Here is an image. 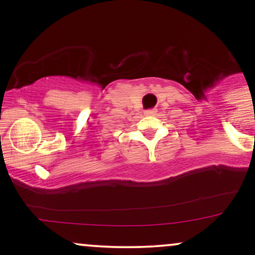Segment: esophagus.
<instances>
[{
  "instance_id": "1",
  "label": "esophagus",
  "mask_w": 255,
  "mask_h": 255,
  "mask_svg": "<svg viewBox=\"0 0 255 255\" xmlns=\"http://www.w3.org/2000/svg\"><path fill=\"white\" fill-rule=\"evenodd\" d=\"M156 114V110L154 109H151V110H146L145 111V115L146 116H151V115H154Z\"/></svg>"
}]
</instances>
